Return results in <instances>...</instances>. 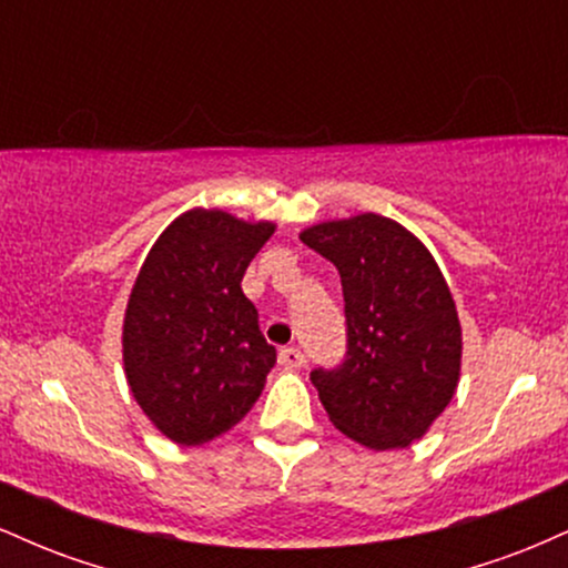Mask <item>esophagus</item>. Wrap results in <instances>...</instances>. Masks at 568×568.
Listing matches in <instances>:
<instances>
[{
  "label": "esophagus",
  "mask_w": 568,
  "mask_h": 568,
  "mask_svg": "<svg viewBox=\"0 0 568 568\" xmlns=\"http://www.w3.org/2000/svg\"><path fill=\"white\" fill-rule=\"evenodd\" d=\"M304 363H306V357H304L302 349H296V347H283V349H280V366H285V368H304Z\"/></svg>",
  "instance_id": "34e87169"
}]
</instances>
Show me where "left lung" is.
<instances>
[{
	"mask_svg": "<svg viewBox=\"0 0 568 568\" xmlns=\"http://www.w3.org/2000/svg\"><path fill=\"white\" fill-rule=\"evenodd\" d=\"M302 243L342 277L347 352L310 374L328 419L374 452L419 440L452 403L462 366L459 315L438 264L376 213L310 226Z\"/></svg>",
	"mask_w": 568,
	"mask_h": 568,
	"instance_id": "1",
	"label": "left lung"
}]
</instances>
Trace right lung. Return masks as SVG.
I'll use <instances>...</instances> for the list:
<instances>
[{"label": "right lung", "mask_w": 568, "mask_h": 568, "mask_svg": "<svg viewBox=\"0 0 568 568\" xmlns=\"http://www.w3.org/2000/svg\"><path fill=\"white\" fill-rule=\"evenodd\" d=\"M275 224L194 207L160 234L125 310L130 393L181 446L232 429L262 395L277 352L258 328L243 275Z\"/></svg>", "instance_id": "add662e5"}]
</instances>
